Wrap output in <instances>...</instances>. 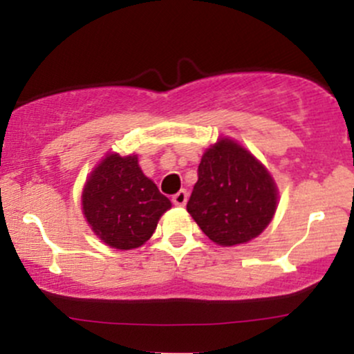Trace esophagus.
<instances>
[{"label":"esophagus","mask_w":354,"mask_h":354,"mask_svg":"<svg viewBox=\"0 0 354 354\" xmlns=\"http://www.w3.org/2000/svg\"><path fill=\"white\" fill-rule=\"evenodd\" d=\"M186 201H188V191H186V189H180L173 196V203L176 206H185Z\"/></svg>","instance_id":"1"}]
</instances>
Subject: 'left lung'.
Returning a JSON list of instances; mask_svg holds the SVG:
<instances>
[{"instance_id":"left-lung-1","label":"left lung","mask_w":354,"mask_h":354,"mask_svg":"<svg viewBox=\"0 0 354 354\" xmlns=\"http://www.w3.org/2000/svg\"><path fill=\"white\" fill-rule=\"evenodd\" d=\"M278 193L273 178L251 153L231 140L203 154L188 213L221 246L246 243L270 225Z\"/></svg>"}]
</instances>
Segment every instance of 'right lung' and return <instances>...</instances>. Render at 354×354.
<instances>
[{"instance_id":"obj_1","label":"right lung","mask_w":354,"mask_h":354,"mask_svg":"<svg viewBox=\"0 0 354 354\" xmlns=\"http://www.w3.org/2000/svg\"><path fill=\"white\" fill-rule=\"evenodd\" d=\"M171 203L145 176L138 158L108 154L88 178L83 213L109 246L133 250L151 238L158 219Z\"/></svg>"}]
</instances>
